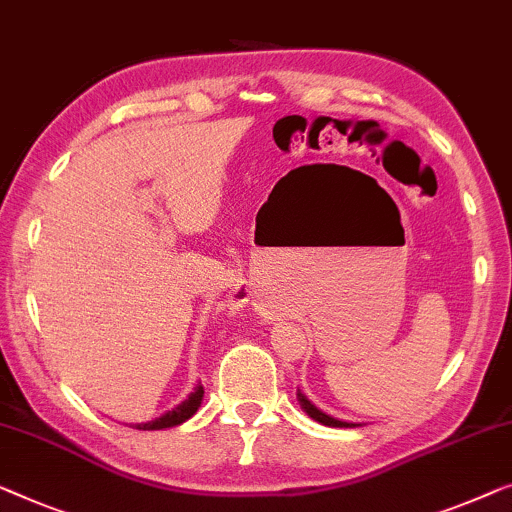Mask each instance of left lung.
Returning a JSON list of instances; mask_svg holds the SVG:
<instances>
[{
  "mask_svg": "<svg viewBox=\"0 0 512 512\" xmlns=\"http://www.w3.org/2000/svg\"><path fill=\"white\" fill-rule=\"evenodd\" d=\"M298 399H300L302 409L307 411V416L318 420V422H321V425H328V427H355V425H348V422H342V420H337V418H332V416H325V413L318 411L316 406L311 404L305 395H302V392H298Z\"/></svg>",
  "mask_w": 512,
  "mask_h": 512,
  "instance_id": "obj_1",
  "label": "left lung"
}]
</instances>
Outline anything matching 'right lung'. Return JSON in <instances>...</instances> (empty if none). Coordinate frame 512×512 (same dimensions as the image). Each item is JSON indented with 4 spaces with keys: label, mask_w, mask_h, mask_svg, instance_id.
Masks as SVG:
<instances>
[{
    "label": "right lung",
    "mask_w": 512,
    "mask_h": 512,
    "mask_svg": "<svg viewBox=\"0 0 512 512\" xmlns=\"http://www.w3.org/2000/svg\"><path fill=\"white\" fill-rule=\"evenodd\" d=\"M203 402V385H196V390L184 399L182 404H177L173 411L164 413V416L152 420V422H143V425H136V429H166V427H175L180 422L189 420L194 413L198 411V406Z\"/></svg>",
    "instance_id": "1"
}]
</instances>
